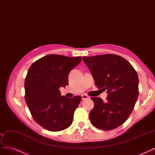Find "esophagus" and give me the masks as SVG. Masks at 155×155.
<instances>
[{"mask_svg":"<svg viewBox=\"0 0 155 155\" xmlns=\"http://www.w3.org/2000/svg\"><path fill=\"white\" fill-rule=\"evenodd\" d=\"M81 97H82V99H83V100L87 99L89 98L88 96L87 95H86V94H82V95H81Z\"/></svg>","mask_w":155,"mask_h":155,"instance_id":"esophagus-1","label":"esophagus"}]
</instances>
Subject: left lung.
Wrapping results in <instances>:
<instances>
[{
    "label": "left lung",
    "mask_w": 155,
    "mask_h": 155,
    "mask_svg": "<svg viewBox=\"0 0 155 155\" xmlns=\"http://www.w3.org/2000/svg\"><path fill=\"white\" fill-rule=\"evenodd\" d=\"M91 72L95 84L107 90L106 103L91 97L94 106L89 114L92 124L107 131L120 126L132 112L138 96V77L135 68L124 58L116 54L83 57Z\"/></svg>",
    "instance_id": "1"
}]
</instances>
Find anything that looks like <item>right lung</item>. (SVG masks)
Returning <instances> with one entry per match:
<instances>
[{
	"label": "right lung",
	"instance_id": "obj_1",
	"mask_svg": "<svg viewBox=\"0 0 155 155\" xmlns=\"http://www.w3.org/2000/svg\"><path fill=\"white\" fill-rule=\"evenodd\" d=\"M81 57L49 54L34 62L25 79V100L34 120L44 128L59 131L70 126L81 95L61 96L60 87L68 84V74Z\"/></svg>",
	"mask_w": 155,
	"mask_h": 155
}]
</instances>
